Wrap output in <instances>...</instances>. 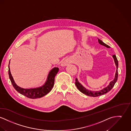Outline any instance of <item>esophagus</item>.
<instances>
[{"instance_id": "1", "label": "esophagus", "mask_w": 131, "mask_h": 131, "mask_svg": "<svg viewBox=\"0 0 131 131\" xmlns=\"http://www.w3.org/2000/svg\"><path fill=\"white\" fill-rule=\"evenodd\" d=\"M70 61L69 60H68V59H66L62 63V64L61 65L62 66H66L67 65H68L69 64H70Z\"/></svg>"}]
</instances>
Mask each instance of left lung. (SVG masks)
<instances>
[{
  "label": "left lung",
  "instance_id": "obj_1",
  "mask_svg": "<svg viewBox=\"0 0 131 131\" xmlns=\"http://www.w3.org/2000/svg\"><path fill=\"white\" fill-rule=\"evenodd\" d=\"M98 41L99 42V43L105 47H107L108 48H110V46L108 45H107L106 44H105V43H104L100 39H98ZM113 57L114 58V59L115 62V64L116 65L117 67V70H116V74H115V77L113 81H112L109 84V85L104 88L103 89L101 90L98 91H93L88 90L87 89H86L85 88H84L80 83L78 82V81L77 80V78L75 79V85L77 87V88H78V89L81 92H82V93L89 96L91 97H97V96H99L105 94L106 93L108 92L109 91L111 90V89L113 88V87H114L115 84L116 83V82H117V79H118V61L117 60V58L116 57V56L115 55H113Z\"/></svg>",
  "mask_w": 131,
  "mask_h": 131
}]
</instances>
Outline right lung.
Wrapping results in <instances>:
<instances>
[{"instance_id": "add662e5", "label": "right lung", "mask_w": 131, "mask_h": 131, "mask_svg": "<svg viewBox=\"0 0 131 131\" xmlns=\"http://www.w3.org/2000/svg\"><path fill=\"white\" fill-rule=\"evenodd\" d=\"M58 71L59 68L58 67H55L52 69L48 74L46 82L42 86L36 88L24 89L19 87L15 84L10 73L9 65L8 66L9 77L13 87L18 93L30 99L40 98L47 94L53 87L55 77Z\"/></svg>"}]
</instances>
